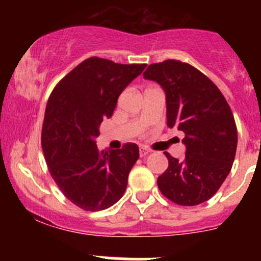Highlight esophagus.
Masks as SVG:
<instances>
[{
  "instance_id": "34e87169",
  "label": "esophagus",
  "mask_w": 261,
  "mask_h": 261,
  "mask_svg": "<svg viewBox=\"0 0 261 261\" xmlns=\"http://www.w3.org/2000/svg\"><path fill=\"white\" fill-rule=\"evenodd\" d=\"M148 153H151V149L147 148V147H140V155H141V157H145V155H147Z\"/></svg>"
}]
</instances>
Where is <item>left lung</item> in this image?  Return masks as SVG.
I'll return each instance as SVG.
<instances>
[{"label":"left lung","mask_w":261,"mask_h":261,"mask_svg":"<svg viewBox=\"0 0 261 261\" xmlns=\"http://www.w3.org/2000/svg\"><path fill=\"white\" fill-rule=\"evenodd\" d=\"M166 92L167 125L185 134L182 161L168 158L158 176L161 193L181 206H195L217 193L234 161L237 126L226 98L208 77L194 66L166 60L143 72Z\"/></svg>","instance_id":"8db88e82"}]
</instances>
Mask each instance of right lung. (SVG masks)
Segmentation results:
<instances>
[{"mask_svg": "<svg viewBox=\"0 0 261 261\" xmlns=\"http://www.w3.org/2000/svg\"><path fill=\"white\" fill-rule=\"evenodd\" d=\"M142 65L115 64L89 58L56 85L47 100L41 147L50 174L62 194L86 211H100L118 202L139 147L98 151L103 119L110 118L121 92L145 70Z\"/></svg>", "mask_w": 261, "mask_h": 261, "instance_id": "1", "label": "right lung"}]
</instances>
